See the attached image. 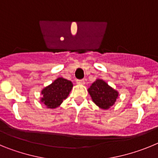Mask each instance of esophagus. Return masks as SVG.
Segmentation results:
<instances>
[{"label":"esophagus","instance_id":"1","mask_svg":"<svg viewBox=\"0 0 158 158\" xmlns=\"http://www.w3.org/2000/svg\"><path fill=\"white\" fill-rule=\"evenodd\" d=\"M77 84L78 85H85V80L84 79H81V80H77Z\"/></svg>","mask_w":158,"mask_h":158}]
</instances>
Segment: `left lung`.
Here are the masks:
<instances>
[{"mask_svg": "<svg viewBox=\"0 0 158 158\" xmlns=\"http://www.w3.org/2000/svg\"><path fill=\"white\" fill-rule=\"evenodd\" d=\"M89 93L93 102L102 109H108L111 107L118 96V92L100 79L92 84L89 89Z\"/></svg>", "mask_w": 158, "mask_h": 158, "instance_id": "8db88e82", "label": "left lung"}]
</instances>
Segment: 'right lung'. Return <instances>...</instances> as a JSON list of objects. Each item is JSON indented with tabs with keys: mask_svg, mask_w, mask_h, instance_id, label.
<instances>
[{
	"mask_svg": "<svg viewBox=\"0 0 158 158\" xmlns=\"http://www.w3.org/2000/svg\"><path fill=\"white\" fill-rule=\"evenodd\" d=\"M73 84L70 81L59 77L50 85L43 89L41 101L48 108H55L62 104L63 100L69 96Z\"/></svg>",
	"mask_w": 158,
	"mask_h": 158,
	"instance_id": "1",
	"label": "right lung"
}]
</instances>
